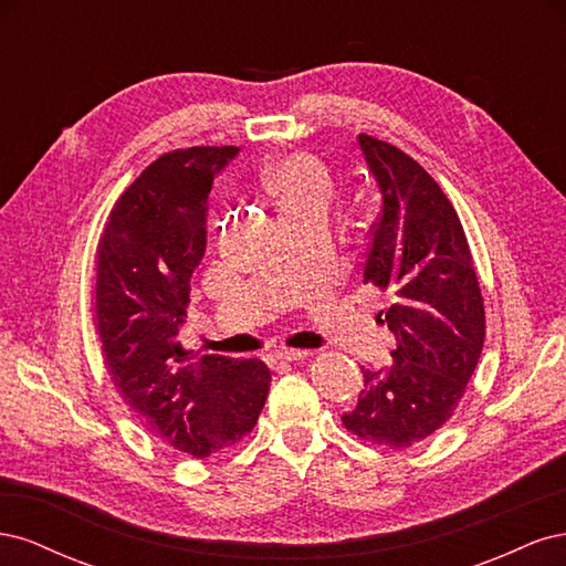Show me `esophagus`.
Listing matches in <instances>:
<instances>
[{
	"mask_svg": "<svg viewBox=\"0 0 566 566\" xmlns=\"http://www.w3.org/2000/svg\"><path fill=\"white\" fill-rule=\"evenodd\" d=\"M312 352L306 349H279L271 354V361L273 364H293V361H304V358H310Z\"/></svg>",
	"mask_w": 566,
	"mask_h": 566,
	"instance_id": "obj_1",
	"label": "esophagus"
}]
</instances>
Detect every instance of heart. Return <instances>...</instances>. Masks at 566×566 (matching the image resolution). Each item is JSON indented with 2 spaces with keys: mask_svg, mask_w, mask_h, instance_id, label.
I'll list each match as a JSON object with an SVG mask.
<instances>
[{
  "mask_svg": "<svg viewBox=\"0 0 566 566\" xmlns=\"http://www.w3.org/2000/svg\"><path fill=\"white\" fill-rule=\"evenodd\" d=\"M269 193L276 198L281 217L306 210H325L331 200V177L310 156H283L264 172Z\"/></svg>",
  "mask_w": 566,
  "mask_h": 566,
  "instance_id": "heart-1",
  "label": "heart"
}]
</instances>
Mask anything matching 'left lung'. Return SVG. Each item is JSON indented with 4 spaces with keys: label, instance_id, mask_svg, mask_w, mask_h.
<instances>
[{
    "label": "left lung",
    "instance_id": "left-lung-1",
    "mask_svg": "<svg viewBox=\"0 0 566 566\" xmlns=\"http://www.w3.org/2000/svg\"><path fill=\"white\" fill-rule=\"evenodd\" d=\"M382 210L370 229L364 283L391 297L378 321L397 337L391 364L364 370L356 406L342 416L375 447L408 449L447 422L484 347V300L465 231L424 169L387 142L358 136Z\"/></svg>",
    "mask_w": 566,
    "mask_h": 566
}]
</instances>
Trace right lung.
<instances>
[{
	"label": "right lung",
	"instance_id": "add662e5",
	"mask_svg": "<svg viewBox=\"0 0 566 566\" xmlns=\"http://www.w3.org/2000/svg\"><path fill=\"white\" fill-rule=\"evenodd\" d=\"M235 156V146L165 153L119 196L98 243L96 328L111 378L153 434L193 458L241 441L271 385L260 358L191 356L179 342L210 188Z\"/></svg>",
	"mask_w": 566,
	"mask_h": 566
}]
</instances>
